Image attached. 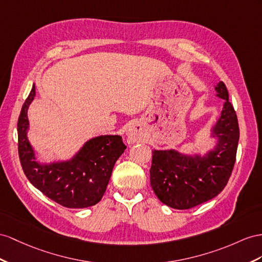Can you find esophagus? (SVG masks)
<instances>
[{
    "label": "esophagus",
    "mask_w": 262,
    "mask_h": 262,
    "mask_svg": "<svg viewBox=\"0 0 262 262\" xmlns=\"http://www.w3.org/2000/svg\"><path fill=\"white\" fill-rule=\"evenodd\" d=\"M126 136H127V142L134 144L142 138V133H140L137 126H132L130 128L127 130Z\"/></svg>",
    "instance_id": "obj_1"
}]
</instances>
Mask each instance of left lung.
<instances>
[{
	"label": "left lung",
	"instance_id": "obj_1",
	"mask_svg": "<svg viewBox=\"0 0 262 262\" xmlns=\"http://www.w3.org/2000/svg\"><path fill=\"white\" fill-rule=\"evenodd\" d=\"M225 99L212 136L218 138L206 156H186L173 149L152 150L150 185L163 204L175 209H189L216 197L226 187L236 162L239 125L225 83L216 86Z\"/></svg>",
	"mask_w": 262,
	"mask_h": 262
}]
</instances>
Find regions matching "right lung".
Here are the masks:
<instances>
[{
    "instance_id": "obj_1",
    "label": "right lung",
    "mask_w": 262,
    "mask_h": 262,
    "mask_svg": "<svg viewBox=\"0 0 262 262\" xmlns=\"http://www.w3.org/2000/svg\"><path fill=\"white\" fill-rule=\"evenodd\" d=\"M35 97V86L23 104L17 120L18 156L31 184L55 203L67 208H86L102 199L116 160L126 149L122 137L92 138L67 162L39 164L28 139V110Z\"/></svg>"
}]
</instances>
